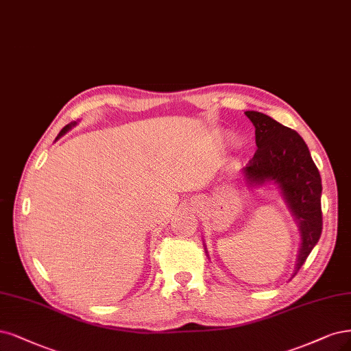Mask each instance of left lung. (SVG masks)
Listing matches in <instances>:
<instances>
[{"instance_id": "left-lung-1", "label": "left lung", "mask_w": 351, "mask_h": 351, "mask_svg": "<svg viewBox=\"0 0 351 351\" xmlns=\"http://www.w3.org/2000/svg\"><path fill=\"white\" fill-rule=\"evenodd\" d=\"M256 128L257 151L244 168L251 184L274 180L299 222L302 244L295 274L304 265L322 232L321 176L298 132L267 114L245 112Z\"/></svg>"}]
</instances>
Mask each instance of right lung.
<instances>
[{"mask_svg":"<svg viewBox=\"0 0 351 351\" xmlns=\"http://www.w3.org/2000/svg\"><path fill=\"white\" fill-rule=\"evenodd\" d=\"M72 125H75V123H72ZM69 129H71V125H66V126H65V128H64L62 130H60V132H59V135H58V138H59V136H62V135L65 134V132H66V130H69Z\"/></svg>","mask_w":351,"mask_h":351,"instance_id":"add662e5","label":"right lung"}]
</instances>
